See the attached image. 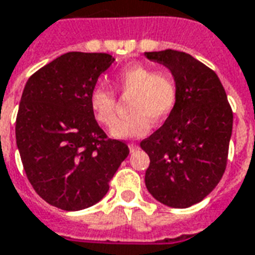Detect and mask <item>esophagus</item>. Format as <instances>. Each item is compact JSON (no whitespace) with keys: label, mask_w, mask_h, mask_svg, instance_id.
Listing matches in <instances>:
<instances>
[{"label":"esophagus","mask_w":255,"mask_h":255,"mask_svg":"<svg viewBox=\"0 0 255 255\" xmlns=\"http://www.w3.org/2000/svg\"><path fill=\"white\" fill-rule=\"evenodd\" d=\"M128 147H129V151L131 152H133L135 151V150H137V148H139V146H137L136 143H129V144H128Z\"/></svg>","instance_id":"34e87169"}]
</instances>
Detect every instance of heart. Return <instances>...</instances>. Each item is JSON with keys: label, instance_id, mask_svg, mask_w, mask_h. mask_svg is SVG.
<instances>
[{"label": "heart", "instance_id": "1", "mask_svg": "<svg viewBox=\"0 0 255 255\" xmlns=\"http://www.w3.org/2000/svg\"><path fill=\"white\" fill-rule=\"evenodd\" d=\"M115 85L124 96H132L131 115L116 120V96L112 90L97 85L90 93V108L94 119L111 127V135L119 139L146 135L154 123H162L174 111L178 101V84L169 71H156L152 66L135 63L119 70Z\"/></svg>", "mask_w": 255, "mask_h": 255}]
</instances>
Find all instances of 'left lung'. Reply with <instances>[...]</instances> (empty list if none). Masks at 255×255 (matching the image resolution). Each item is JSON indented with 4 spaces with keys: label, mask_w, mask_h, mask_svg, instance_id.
Listing matches in <instances>:
<instances>
[{
    "label": "left lung",
    "mask_w": 255,
    "mask_h": 255,
    "mask_svg": "<svg viewBox=\"0 0 255 255\" xmlns=\"http://www.w3.org/2000/svg\"><path fill=\"white\" fill-rule=\"evenodd\" d=\"M170 70L178 101L163 126L140 142L150 156L147 190L162 204L188 208L215 189L227 166L233 111L214 70L181 51L144 52Z\"/></svg>",
    "instance_id": "1"
}]
</instances>
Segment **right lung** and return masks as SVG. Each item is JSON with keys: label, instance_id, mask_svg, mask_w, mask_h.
<instances>
[{"label": "right lung", "instance_id": "1", "mask_svg": "<svg viewBox=\"0 0 255 255\" xmlns=\"http://www.w3.org/2000/svg\"><path fill=\"white\" fill-rule=\"evenodd\" d=\"M115 62L104 52H67L29 77L16 119L28 180L47 203L80 211L99 203L129 154L109 139L90 108L99 77Z\"/></svg>", "mask_w": 255, "mask_h": 255}]
</instances>
